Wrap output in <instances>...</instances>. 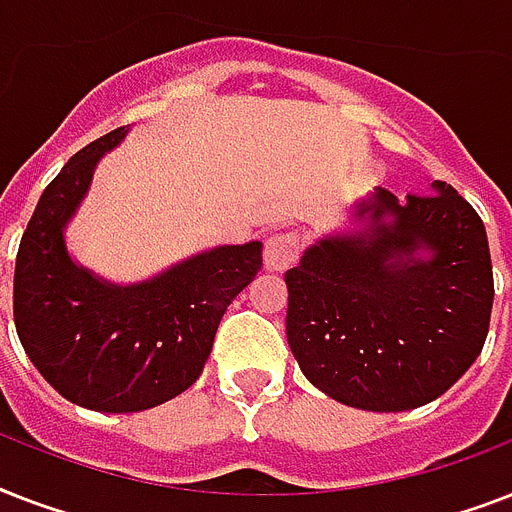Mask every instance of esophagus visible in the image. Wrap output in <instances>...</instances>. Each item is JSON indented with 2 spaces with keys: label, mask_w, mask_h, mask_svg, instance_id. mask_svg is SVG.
Instances as JSON below:
<instances>
[{
  "label": "esophagus",
  "mask_w": 512,
  "mask_h": 512,
  "mask_svg": "<svg viewBox=\"0 0 512 512\" xmlns=\"http://www.w3.org/2000/svg\"><path fill=\"white\" fill-rule=\"evenodd\" d=\"M303 252V241L297 233H273L265 241V268L268 271H287L297 263V257Z\"/></svg>",
  "instance_id": "1"
}]
</instances>
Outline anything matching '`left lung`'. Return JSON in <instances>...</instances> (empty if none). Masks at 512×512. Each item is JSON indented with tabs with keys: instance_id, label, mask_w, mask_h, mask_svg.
<instances>
[{
	"instance_id": "left-lung-1",
	"label": "left lung",
	"mask_w": 512,
	"mask_h": 512,
	"mask_svg": "<svg viewBox=\"0 0 512 512\" xmlns=\"http://www.w3.org/2000/svg\"><path fill=\"white\" fill-rule=\"evenodd\" d=\"M353 223L284 273L289 348L340 404L417 409L468 372L489 335L486 228L444 180L404 204L377 188L353 204Z\"/></svg>"
}]
</instances>
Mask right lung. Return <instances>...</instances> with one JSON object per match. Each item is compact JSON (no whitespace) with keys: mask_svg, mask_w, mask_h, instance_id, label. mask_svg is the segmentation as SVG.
I'll return each mask as SVG.
<instances>
[{"mask_svg":"<svg viewBox=\"0 0 512 512\" xmlns=\"http://www.w3.org/2000/svg\"><path fill=\"white\" fill-rule=\"evenodd\" d=\"M130 127L84 146L44 188L15 260L12 313L44 380L92 412H143L199 380L225 308L263 268V244L204 249L159 276L114 284L68 255L66 225L95 167Z\"/></svg>","mask_w":512,"mask_h":512,"instance_id":"right-lung-1","label":"right lung"}]
</instances>
